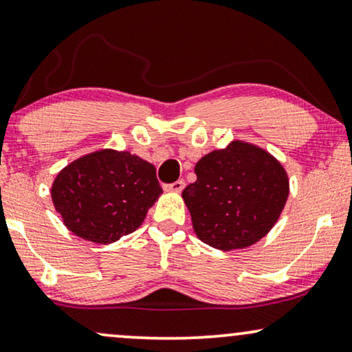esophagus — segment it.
Wrapping results in <instances>:
<instances>
[{
    "label": "esophagus",
    "instance_id": "esophagus-1",
    "mask_svg": "<svg viewBox=\"0 0 352 352\" xmlns=\"http://www.w3.org/2000/svg\"><path fill=\"white\" fill-rule=\"evenodd\" d=\"M164 188H166L167 191H175V193H180V191L185 188V180L179 179L177 182H173V184L164 185Z\"/></svg>",
    "mask_w": 352,
    "mask_h": 352
}]
</instances>
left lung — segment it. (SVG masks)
<instances>
[{
  "instance_id": "obj_1",
  "label": "left lung",
  "mask_w": 352,
  "mask_h": 352,
  "mask_svg": "<svg viewBox=\"0 0 352 352\" xmlns=\"http://www.w3.org/2000/svg\"><path fill=\"white\" fill-rule=\"evenodd\" d=\"M182 193L199 239L217 250L256 243L270 232L289 195L286 170L256 146L234 141L195 166Z\"/></svg>"
}]
</instances>
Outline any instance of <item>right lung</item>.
Instances as JSON below:
<instances>
[{
  "label": "right lung",
  "mask_w": 352,
  "mask_h": 352,
  "mask_svg": "<svg viewBox=\"0 0 352 352\" xmlns=\"http://www.w3.org/2000/svg\"><path fill=\"white\" fill-rule=\"evenodd\" d=\"M161 193L153 164L110 149L69 164L52 186L53 204L66 228L96 243L135 232Z\"/></svg>",
  "instance_id": "right-lung-1"
}]
</instances>
